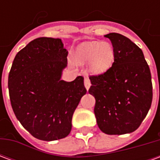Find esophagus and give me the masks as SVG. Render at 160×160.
<instances>
[{
	"instance_id": "1",
	"label": "esophagus",
	"mask_w": 160,
	"mask_h": 160,
	"mask_svg": "<svg viewBox=\"0 0 160 160\" xmlns=\"http://www.w3.org/2000/svg\"><path fill=\"white\" fill-rule=\"evenodd\" d=\"M84 85H85V87L87 88V90H88L91 87V81L88 78H86L85 80H84Z\"/></svg>"
}]
</instances>
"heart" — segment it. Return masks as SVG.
Wrapping results in <instances>:
<instances>
[{
	"instance_id": "obj_1",
	"label": "heart",
	"mask_w": 160,
	"mask_h": 160,
	"mask_svg": "<svg viewBox=\"0 0 160 160\" xmlns=\"http://www.w3.org/2000/svg\"><path fill=\"white\" fill-rule=\"evenodd\" d=\"M73 60L78 64L89 62V70L93 74H101L111 69L115 62V49L109 42H86L74 51Z\"/></svg>"
}]
</instances>
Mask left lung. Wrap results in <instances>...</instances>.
Returning a JSON list of instances; mask_svg holds the SVG:
<instances>
[{"label":"left lung","instance_id":"8db88e82","mask_svg":"<svg viewBox=\"0 0 160 160\" xmlns=\"http://www.w3.org/2000/svg\"><path fill=\"white\" fill-rule=\"evenodd\" d=\"M115 49V62L107 72L91 75L89 93L95 98L94 114L98 128L107 134L136 130L152 100L150 68L143 52L119 33L105 35Z\"/></svg>","mask_w":160,"mask_h":160}]
</instances>
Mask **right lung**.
Returning a JSON list of instances; mask_svg holds the SVG:
<instances>
[{"mask_svg": "<svg viewBox=\"0 0 160 160\" xmlns=\"http://www.w3.org/2000/svg\"><path fill=\"white\" fill-rule=\"evenodd\" d=\"M68 51L60 38H38L16 55L8 75V91L17 119L32 136L60 140L72 128V118L87 93L84 78L61 80Z\"/></svg>", "mask_w": 160, "mask_h": 160, "instance_id": "obj_1", "label": "right lung"}]
</instances>
